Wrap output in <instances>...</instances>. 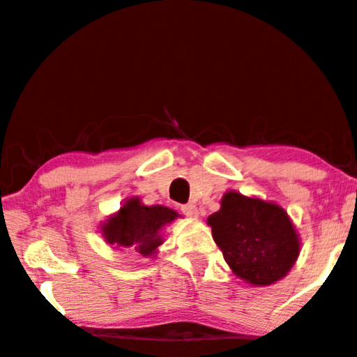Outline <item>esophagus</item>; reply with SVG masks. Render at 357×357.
<instances>
[{"mask_svg":"<svg viewBox=\"0 0 357 357\" xmlns=\"http://www.w3.org/2000/svg\"><path fill=\"white\" fill-rule=\"evenodd\" d=\"M181 213L184 214V216H188V218H197V216H199V211H197V206L192 204V203L181 206Z\"/></svg>","mask_w":357,"mask_h":357,"instance_id":"1","label":"esophagus"}]
</instances>
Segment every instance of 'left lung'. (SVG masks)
Wrapping results in <instances>:
<instances>
[{
    "label": "left lung",
    "mask_w": 357,
    "mask_h": 357,
    "mask_svg": "<svg viewBox=\"0 0 357 357\" xmlns=\"http://www.w3.org/2000/svg\"><path fill=\"white\" fill-rule=\"evenodd\" d=\"M208 226L227 266L251 286L281 281L301 251V239L284 208L238 191L225 192Z\"/></svg>",
    "instance_id": "1"
}]
</instances>
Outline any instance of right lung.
<instances>
[{
	"label": "right lung",
	"mask_w": 357,
	"mask_h": 357,
	"mask_svg": "<svg viewBox=\"0 0 357 357\" xmlns=\"http://www.w3.org/2000/svg\"><path fill=\"white\" fill-rule=\"evenodd\" d=\"M179 214L166 206H146L141 197L124 199L121 208L101 222V234L113 249H130L143 257H154L165 243L162 229Z\"/></svg>",
	"instance_id": "1"
}]
</instances>
